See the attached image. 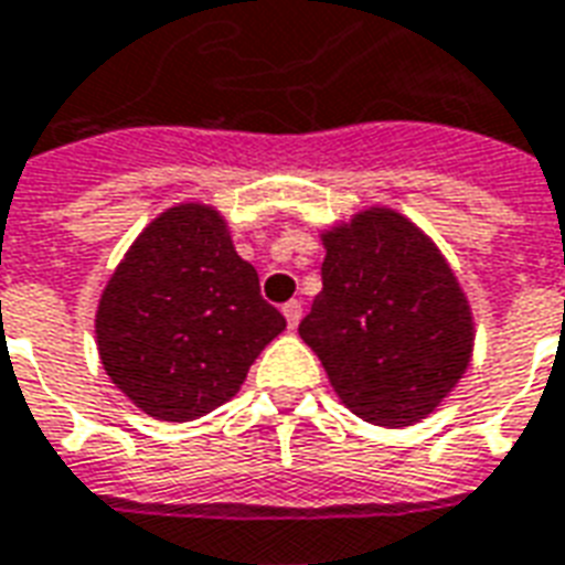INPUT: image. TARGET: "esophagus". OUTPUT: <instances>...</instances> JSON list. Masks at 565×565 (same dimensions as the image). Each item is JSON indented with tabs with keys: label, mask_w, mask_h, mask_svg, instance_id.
<instances>
[{
	"label": "esophagus",
	"mask_w": 565,
	"mask_h": 565,
	"mask_svg": "<svg viewBox=\"0 0 565 565\" xmlns=\"http://www.w3.org/2000/svg\"><path fill=\"white\" fill-rule=\"evenodd\" d=\"M281 311H284V317H287V326H290V329H296V326H299V320H302V302H299V299H290V302L284 305Z\"/></svg>",
	"instance_id": "obj_1"
}]
</instances>
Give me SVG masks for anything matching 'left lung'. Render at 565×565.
Masks as SVG:
<instances>
[{
  "label": "left lung",
  "mask_w": 565,
  "mask_h": 565,
  "mask_svg": "<svg viewBox=\"0 0 565 565\" xmlns=\"http://www.w3.org/2000/svg\"><path fill=\"white\" fill-rule=\"evenodd\" d=\"M323 290L299 335L359 419L404 428L440 407L470 365L473 317L425 233L365 209L323 233Z\"/></svg>",
  "instance_id": "left-lung-1"
}]
</instances>
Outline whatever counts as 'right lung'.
Wrapping results in <instances>:
<instances>
[{"mask_svg": "<svg viewBox=\"0 0 565 565\" xmlns=\"http://www.w3.org/2000/svg\"><path fill=\"white\" fill-rule=\"evenodd\" d=\"M284 326L224 218L203 203L167 209L137 236L95 315L107 377L164 422L198 419L233 398Z\"/></svg>", "mask_w": 565, "mask_h": 565, "instance_id": "1", "label": "right lung"}]
</instances>
